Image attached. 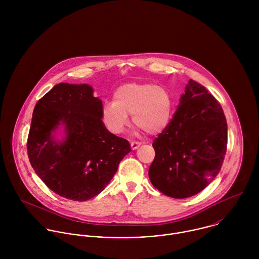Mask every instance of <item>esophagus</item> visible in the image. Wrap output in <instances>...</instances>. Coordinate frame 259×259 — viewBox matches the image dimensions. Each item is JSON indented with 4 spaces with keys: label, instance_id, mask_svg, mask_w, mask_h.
<instances>
[{
    "label": "esophagus",
    "instance_id": "34e87169",
    "mask_svg": "<svg viewBox=\"0 0 259 259\" xmlns=\"http://www.w3.org/2000/svg\"><path fill=\"white\" fill-rule=\"evenodd\" d=\"M131 147H132L133 150L138 149V148L141 147V143H139V142H132V143H131Z\"/></svg>",
    "mask_w": 259,
    "mask_h": 259
}]
</instances>
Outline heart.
Returning <instances> with one entry per match:
<instances>
[{
    "instance_id": "b5f03b06",
    "label": "heart",
    "mask_w": 259,
    "mask_h": 259,
    "mask_svg": "<svg viewBox=\"0 0 259 259\" xmlns=\"http://www.w3.org/2000/svg\"><path fill=\"white\" fill-rule=\"evenodd\" d=\"M171 98L166 89L149 82H128L113 94V102H106L102 118L108 130L121 134L130 124L128 114L139 128L148 135L162 132L169 122Z\"/></svg>"
}]
</instances>
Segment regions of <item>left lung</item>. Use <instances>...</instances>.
<instances>
[{
	"mask_svg": "<svg viewBox=\"0 0 259 259\" xmlns=\"http://www.w3.org/2000/svg\"><path fill=\"white\" fill-rule=\"evenodd\" d=\"M226 145L222 106L203 85L189 79L172 119L153 141L149 180L167 196L195 195L219 175Z\"/></svg>",
	"mask_w": 259,
	"mask_h": 259,
	"instance_id": "obj_1",
	"label": "left lung"
}]
</instances>
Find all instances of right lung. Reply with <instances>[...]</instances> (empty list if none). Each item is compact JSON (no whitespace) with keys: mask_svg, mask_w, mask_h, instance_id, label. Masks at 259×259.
Wrapping results in <instances>:
<instances>
[{"mask_svg":"<svg viewBox=\"0 0 259 259\" xmlns=\"http://www.w3.org/2000/svg\"><path fill=\"white\" fill-rule=\"evenodd\" d=\"M103 104L88 83L60 82L36 105L28 155L37 177L57 194L85 201L110 184L130 143L110 133Z\"/></svg>","mask_w":259,"mask_h":259,"instance_id":"add662e5","label":"right lung"}]
</instances>
